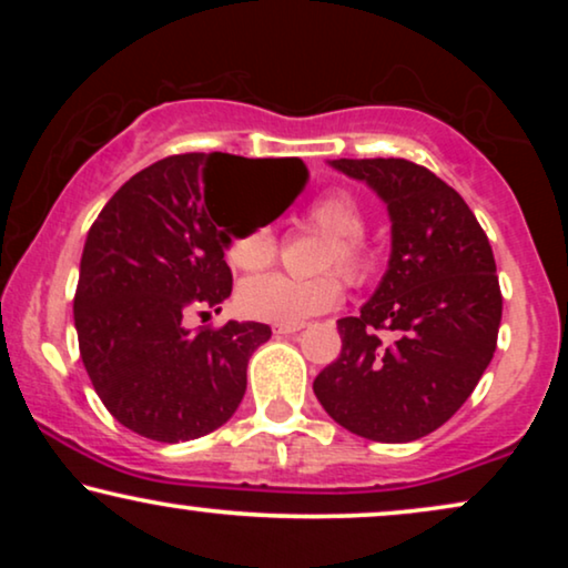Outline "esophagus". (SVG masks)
<instances>
[{"mask_svg":"<svg viewBox=\"0 0 568 568\" xmlns=\"http://www.w3.org/2000/svg\"><path fill=\"white\" fill-rule=\"evenodd\" d=\"M297 331H302V323H294V325H282V323H276V325H274V333H276V336H290V333H297Z\"/></svg>","mask_w":568,"mask_h":568,"instance_id":"1","label":"esophagus"}]
</instances>
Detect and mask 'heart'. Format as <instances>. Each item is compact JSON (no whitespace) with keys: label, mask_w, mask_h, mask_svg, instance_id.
<instances>
[{"label":"heart","mask_w":568,"mask_h":568,"mask_svg":"<svg viewBox=\"0 0 568 568\" xmlns=\"http://www.w3.org/2000/svg\"><path fill=\"white\" fill-rule=\"evenodd\" d=\"M305 220L328 243L323 245L317 268H336L352 284H362L375 274L377 253L364 240V214L362 201L346 189H333L317 196L307 206ZM278 243L271 224H251L237 230L227 243V261L240 271H263L276 258ZM341 300V282L336 274H317L307 278H294L286 274H266L247 278L237 290L240 313L253 321L294 325L307 317L321 315L336 307Z\"/></svg>","instance_id":"obj_1"}]
</instances>
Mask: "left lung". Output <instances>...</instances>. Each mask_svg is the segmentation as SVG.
I'll use <instances>...</instances> for the list:
<instances>
[{
	"mask_svg": "<svg viewBox=\"0 0 568 568\" xmlns=\"http://www.w3.org/2000/svg\"><path fill=\"white\" fill-rule=\"evenodd\" d=\"M331 165L385 201L393 253L359 315L338 321L341 354L313 390L333 422L364 439H422L470 398L496 352L494 251L460 193L432 170L400 158Z\"/></svg>",
	"mask_w": 568,
	"mask_h": 568,
	"instance_id": "1",
	"label": "left lung"
}]
</instances>
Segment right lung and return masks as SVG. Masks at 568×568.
Masks as SVG:
<instances>
[{
    "label": "right lung",
    "instance_id": "obj_1",
    "mask_svg": "<svg viewBox=\"0 0 568 568\" xmlns=\"http://www.w3.org/2000/svg\"><path fill=\"white\" fill-rule=\"evenodd\" d=\"M232 170H292L282 212L307 183L297 158L173 154L129 178L88 232L74 294L80 356L103 406L146 439L175 445L220 429L245 395L247 359L271 338L263 323H183L201 307L220 313L232 292L220 212Z\"/></svg>",
    "mask_w": 568,
    "mask_h": 568
}]
</instances>
